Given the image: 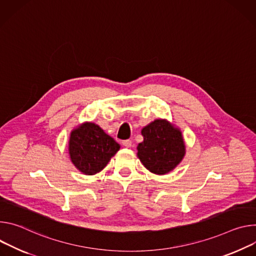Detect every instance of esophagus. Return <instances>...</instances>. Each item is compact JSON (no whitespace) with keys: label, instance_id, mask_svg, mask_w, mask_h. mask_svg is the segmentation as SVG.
Here are the masks:
<instances>
[{"label":"esophagus","instance_id":"1","mask_svg":"<svg viewBox=\"0 0 256 256\" xmlns=\"http://www.w3.org/2000/svg\"><path fill=\"white\" fill-rule=\"evenodd\" d=\"M122 144H123L124 146H126V148H131V146H132V141H131L130 139L124 140L123 142H122Z\"/></svg>","mask_w":256,"mask_h":256}]
</instances>
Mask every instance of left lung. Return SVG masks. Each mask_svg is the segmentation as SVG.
Wrapping results in <instances>:
<instances>
[{
  "label": "left lung",
  "mask_w": 256,
  "mask_h": 256,
  "mask_svg": "<svg viewBox=\"0 0 256 256\" xmlns=\"http://www.w3.org/2000/svg\"><path fill=\"white\" fill-rule=\"evenodd\" d=\"M144 141L137 146V156L154 174L164 175L183 160L186 148L182 132L166 120L156 119L141 130Z\"/></svg>",
  "instance_id": "1"
}]
</instances>
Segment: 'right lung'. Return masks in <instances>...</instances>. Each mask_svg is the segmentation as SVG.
<instances>
[{"mask_svg": "<svg viewBox=\"0 0 256 256\" xmlns=\"http://www.w3.org/2000/svg\"><path fill=\"white\" fill-rule=\"evenodd\" d=\"M119 150L120 144L98 125L92 122L81 124L70 134L71 162L85 175L100 172Z\"/></svg>", "mask_w": 256, "mask_h": 256, "instance_id": "obj_1", "label": "right lung"}]
</instances>
